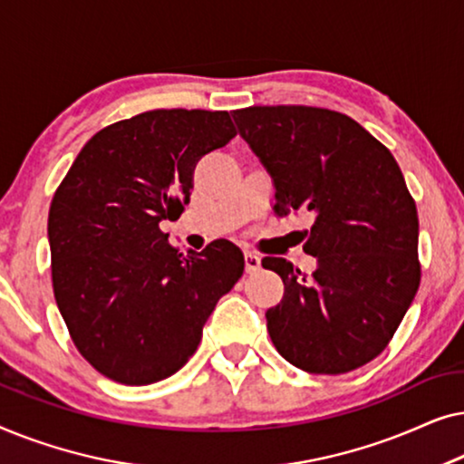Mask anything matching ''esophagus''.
Listing matches in <instances>:
<instances>
[{
	"mask_svg": "<svg viewBox=\"0 0 464 464\" xmlns=\"http://www.w3.org/2000/svg\"><path fill=\"white\" fill-rule=\"evenodd\" d=\"M259 268H262V257L251 251H245V270L249 272V275H253V272H257Z\"/></svg>",
	"mask_w": 464,
	"mask_h": 464,
	"instance_id": "esophagus-1",
	"label": "esophagus"
}]
</instances>
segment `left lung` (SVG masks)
I'll return each mask as SVG.
<instances>
[{"label":"left lung","instance_id":"8db88e82","mask_svg":"<svg viewBox=\"0 0 464 464\" xmlns=\"http://www.w3.org/2000/svg\"><path fill=\"white\" fill-rule=\"evenodd\" d=\"M238 135L268 170L275 213L313 215L306 276L285 257L262 266L285 297L266 310L272 344L310 373L370 363L403 321L418 285V213L395 158L344 113L304 105L232 113Z\"/></svg>","mask_w":464,"mask_h":464}]
</instances>
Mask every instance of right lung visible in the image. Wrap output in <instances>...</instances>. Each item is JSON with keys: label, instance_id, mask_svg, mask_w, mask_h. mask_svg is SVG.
<instances>
[{"label": "right lung", "instance_id": "add662e5", "mask_svg": "<svg viewBox=\"0 0 464 464\" xmlns=\"http://www.w3.org/2000/svg\"><path fill=\"white\" fill-rule=\"evenodd\" d=\"M237 137L227 111L154 110L99 130L48 213L56 306L88 363L116 382L173 376L243 276L237 245L188 256L160 221L179 218L202 158Z\"/></svg>", "mask_w": 464, "mask_h": 464}]
</instances>
